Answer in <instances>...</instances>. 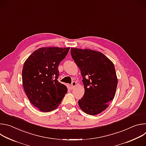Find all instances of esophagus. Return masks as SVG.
<instances>
[{"mask_svg":"<svg viewBox=\"0 0 146 146\" xmlns=\"http://www.w3.org/2000/svg\"><path fill=\"white\" fill-rule=\"evenodd\" d=\"M76 85H77V82H76V81H73L72 83L71 86H70L72 89H73V88L76 86Z\"/></svg>","mask_w":146,"mask_h":146,"instance_id":"34e87169","label":"esophagus"}]
</instances>
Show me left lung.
<instances>
[{
    "mask_svg": "<svg viewBox=\"0 0 146 146\" xmlns=\"http://www.w3.org/2000/svg\"><path fill=\"white\" fill-rule=\"evenodd\" d=\"M70 50L80 70L85 89L78 105L87 114H98L106 109L115 96L118 78L114 65L99 51L77 48Z\"/></svg>",
    "mask_w": 146,
    "mask_h": 146,
    "instance_id": "obj_1",
    "label": "left lung"
}]
</instances>
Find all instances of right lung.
Wrapping results in <instances>:
<instances>
[{"label":"right lung","instance_id":"1","mask_svg":"<svg viewBox=\"0 0 146 146\" xmlns=\"http://www.w3.org/2000/svg\"><path fill=\"white\" fill-rule=\"evenodd\" d=\"M70 47H42L35 51L25 60L22 72L25 92L32 105L41 111L56 109L68 92L58 81V66Z\"/></svg>","mask_w":146,"mask_h":146}]
</instances>
